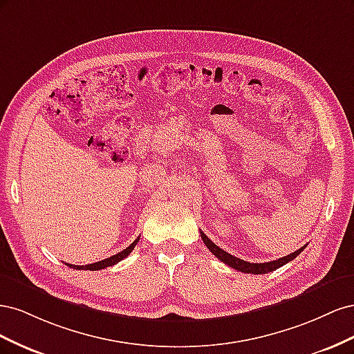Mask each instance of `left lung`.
I'll list each match as a JSON object with an SVG mask.
<instances>
[{
	"label": "left lung",
	"instance_id": "obj_1",
	"mask_svg": "<svg viewBox=\"0 0 354 354\" xmlns=\"http://www.w3.org/2000/svg\"><path fill=\"white\" fill-rule=\"evenodd\" d=\"M201 238H202L203 243L207 245V248L214 255H216L220 261H223L224 264L233 267V269H236L239 272L252 273V274H264V273H269V272H273L276 269H279V267L285 266L286 263L292 261L295 257L306 248V246H301V248L297 250L295 252L289 254V255H285V257H282V259L274 260V261H269V263H250V261H243V260L238 259V257H233L232 254L221 250L220 246H217L216 243H214L203 232H201Z\"/></svg>",
	"mask_w": 354,
	"mask_h": 354
}]
</instances>
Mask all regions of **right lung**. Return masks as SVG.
Returning a JSON list of instances; mask_svg holds the SVG:
<instances>
[{
    "mask_svg": "<svg viewBox=\"0 0 354 354\" xmlns=\"http://www.w3.org/2000/svg\"><path fill=\"white\" fill-rule=\"evenodd\" d=\"M138 239H140V238H137V239H136L130 246H128V248H125L124 251L118 252V254L109 257V259H104V260H102V261L93 263V264H87V266H75V264H68V263H65V264L69 266L71 269H77V270H102V269H106V267H109V266H113V264H116V263H120L121 260L125 259V257L130 255V252L134 250V246L137 245Z\"/></svg>",
    "mask_w": 354,
    "mask_h": 354,
    "instance_id": "1",
    "label": "right lung"
}]
</instances>
